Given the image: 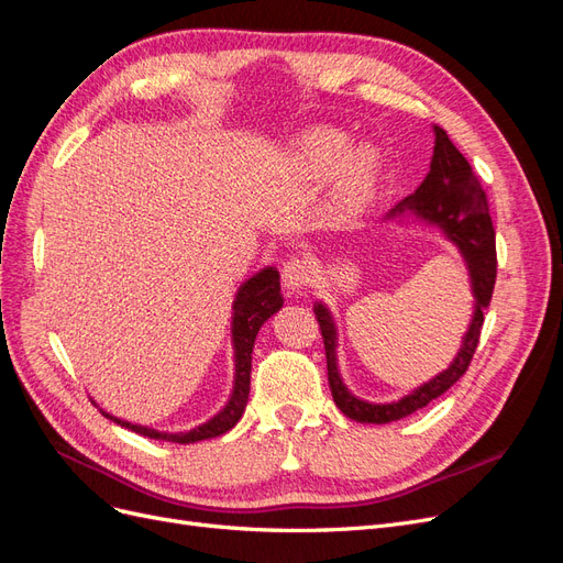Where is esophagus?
Listing matches in <instances>:
<instances>
[{"label":"esophagus","mask_w":563,"mask_h":563,"mask_svg":"<svg viewBox=\"0 0 563 563\" xmlns=\"http://www.w3.org/2000/svg\"><path fill=\"white\" fill-rule=\"evenodd\" d=\"M310 279H312V267L305 258H298V255H294V258H288L284 263L282 282H284L288 291H300V288L310 284Z\"/></svg>","instance_id":"1"}]
</instances>
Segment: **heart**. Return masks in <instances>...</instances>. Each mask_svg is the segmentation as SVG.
<instances>
[{
    "mask_svg": "<svg viewBox=\"0 0 563 563\" xmlns=\"http://www.w3.org/2000/svg\"><path fill=\"white\" fill-rule=\"evenodd\" d=\"M296 155L312 178H329L340 166L335 207L343 213L360 211L368 201L378 178V152L373 147L350 150L347 133L319 126L302 135Z\"/></svg>",
    "mask_w": 563,
    "mask_h": 563,
    "instance_id": "1",
    "label": "heart"
}]
</instances>
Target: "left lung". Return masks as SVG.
<instances>
[{
	"label": "left lung",
	"mask_w": 563,
	"mask_h": 563,
	"mask_svg": "<svg viewBox=\"0 0 563 563\" xmlns=\"http://www.w3.org/2000/svg\"><path fill=\"white\" fill-rule=\"evenodd\" d=\"M411 213L420 223H428L444 232L446 240L457 246L460 255L470 272V286L474 296V312L470 329L463 335L455 360L446 371H441L432 380L416 387L411 395L389 404H371L354 397L345 387L338 371V329L335 321L323 302H314V314L327 347L329 385L335 406L347 418L356 422L385 424L420 411L432 399L465 376L472 362V354L479 345V333L484 323V310L488 308L493 286H496V230L490 223L488 201L482 190L479 178L474 176L470 162L460 155V150L449 141L446 131L434 124V155L430 162V174L424 176L418 190L401 199L395 209H389L385 220L406 218Z\"/></svg>",
	"instance_id": "obj_1"
}]
</instances>
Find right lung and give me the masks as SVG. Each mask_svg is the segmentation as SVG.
Here are the masks:
<instances>
[{"instance_id": "obj_1", "label": "right lung", "mask_w": 563, "mask_h": 563, "mask_svg": "<svg viewBox=\"0 0 563 563\" xmlns=\"http://www.w3.org/2000/svg\"><path fill=\"white\" fill-rule=\"evenodd\" d=\"M279 288V272L277 267H263L255 272L251 279H246L240 291L234 296L232 302V350H234V385L228 404L220 408V411L201 422L199 428L187 430V432H159L145 428V424H133L129 420L117 418L100 408V413L110 418L112 422L122 424V428L143 434L147 439H159V441H174V444H195L201 439H213L232 430L240 418L244 416V408L249 401V389H251V352L255 345V335H258L263 323L282 310L284 298ZM96 404V401H93ZM98 406V404H96Z\"/></svg>"}]
</instances>
